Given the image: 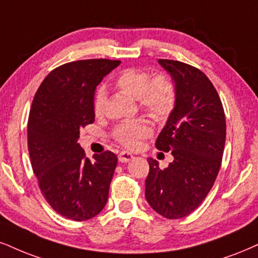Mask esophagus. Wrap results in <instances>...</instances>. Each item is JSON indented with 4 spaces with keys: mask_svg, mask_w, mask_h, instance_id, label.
<instances>
[{
    "mask_svg": "<svg viewBox=\"0 0 258 258\" xmlns=\"http://www.w3.org/2000/svg\"><path fill=\"white\" fill-rule=\"evenodd\" d=\"M133 159H134V155L125 151H122L118 155V160L120 163H129V161H132Z\"/></svg>",
    "mask_w": 258,
    "mask_h": 258,
    "instance_id": "1",
    "label": "esophagus"
}]
</instances>
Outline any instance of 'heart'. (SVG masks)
<instances>
[{"instance_id":"heart-1","label":"heart","mask_w":258,"mask_h":258,"mask_svg":"<svg viewBox=\"0 0 258 258\" xmlns=\"http://www.w3.org/2000/svg\"><path fill=\"white\" fill-rule=\"evenodd\" d=\"M114 86L120 92L138 98L139 105L157 122L165 120L172 113L177 104V88L173 81L165 74L151 78L148 72L140 68L123 69L114 79ZM105 95L98 91L94 95L93 112L103 113ZM152 134V126L147 119L136 118L122 123L113 130V139L124 147L135 148L140 140Z\"/></svg>"}]
</instances>
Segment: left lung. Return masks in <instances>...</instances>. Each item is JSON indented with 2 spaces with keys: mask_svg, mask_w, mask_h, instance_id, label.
Segmentation results:
<instances>
[{
  "mask_svg": "<svg viewBox=\"0 0 258 258\" xmlns=\"http://www.w3.org/2000/svg\"><path fill=\"white\" fill-rule=\"evenodd\" d=\"M177 88V104L159 134L155 147L171 152L164 170L148 159L146 200L167 219L189 215L211 191L221 166L226 140L224 107L214 86L195 67L159 59Z\"/></svg>",
  "mask_w": 258,
  "mask_h": 258,
  "instance_id": "left-lung-1",
  "label": "left lung"
}]
</instances>
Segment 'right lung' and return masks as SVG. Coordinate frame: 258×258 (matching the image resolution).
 I'll return each mask as SVG.
<instances>
[{"label": "right lung", "mask_w": 258, "mask_h": 258, "mask_svg": "<svg viewBox=\"0 0 258 258\" xmlns=\"http://www.w3.org/2000/svg\"><path fill=\"white\" fill-rule=\"evenodd\" d=\"M120 61L82 59L53 69L32 103L27 142L32 168L43 196L67 219L85 221L103 211L116 168L106 151L86 158L80 129L94 122L95 87Z\"/></svg>", "instance_id": "1"}]
</instances>
